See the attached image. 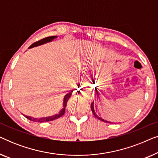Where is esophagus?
Segmentation results:
<instances>
[{
  "instance_id": "obj_1",
  "label": "esophagus",
  "mask_w": 158,
  "mask_h": 158,
  "mask_svg": "<svg viewBox=\"0 0 158 158\" xmlns=\"http://www.w3.org/2000/svg\"><path fill=\"white\" fill-rule=\"evenodd\" d=\"M85 79H84V81H83V83H85Z\"/></svg>"
}]
</instances>
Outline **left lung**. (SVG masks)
<instances>
[{
    "mask_svg": "<svg viewBox=\"0 0 158 158\" xmlns=\"http://www.w3.org/2000/svg\"><path fill=\"white\" fill-rule=\"evenodd\" d=\"M96 90V91H97V90ZM97 94H98V91H97ZM91 106V110H92V112H93V114H94L95 117H96V118H98L99 119L102 121V122H107V123H109V122H107V121H105V120H103V119H102V118H99L98 116V115H96V114L95 113V111H94V102H93V103H91V106ZM109 123H111V122H109Z\"/></svg>",
    "mask_w": 158,
    "mask_h": 158,
    "instance_id": "obj_1",
    "label": "left lung"
}]
</instances>
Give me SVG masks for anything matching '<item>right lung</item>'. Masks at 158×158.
I'll list each match as a JSON object with an SVG mask.
<instances>
[{
  "instance_id": "add662e5",
  "label": "right lung",
  "mask_w": 158,
  "mask_h": 158,
  "mask_svg": "<svg viewBox=\"0 0 158 158\" xmlns=\"http://www.w3.org/2000/svg\"><path fill=\"white\" fill-rule=\"evenodd\" d=\"M56 36H48V37H46V38H44V39H42V40L37 41V42H34L32 44L31 46H30L29 48H32V47H36V46H39V45H41V44H44V43L46 42H50L53 40V39H55ZM71 92L69 93L66 95L65 96H64V102H63V109L60 112V114H56L55 116H48V117H44V118H33V117H31V116H25V117L28 118V119H29L30 121H32V122H49V121H53L55 119H57V118L61 117V116L63 115L64 114V112H65V108H66V106H67V102H68V99L70 98V97L71 96Z\"/></svg>"
}]
</instances>
